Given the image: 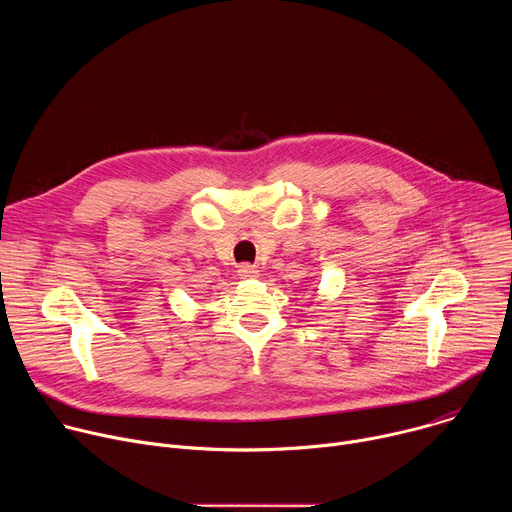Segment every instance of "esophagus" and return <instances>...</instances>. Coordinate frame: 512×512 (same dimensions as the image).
I'll return each mask as SVG.
<instances>
[{"label": "esophagus", "mask_w": 512, "mask_h": 512, "mask_svg": "<svg viewBox=\"0 0 512 512\" xmlns=\"http://www.w3.org/2000/svg\"><path fill=\"white\" fill-rule=\"evenodd\" d=\"M237 273H239L243 279H247V277H257V275H259L257 267H255V265H251V263H243V265H239Z\"/></svg>", "instance_id": "obj_1"}]
</instances>
